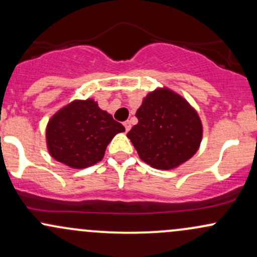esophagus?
<instances>
[{"label":"esophagus","instance_id":"34e87169","mask_svg":"<svg viewBox=\"0 0 257 257\" xmlns=\"http://www.w3.org/2000/svg\"><path fill=\"white\" fill-rule=\"evenodd\" d=\"M124 126H125V132H129V131H131V128H132V124H131V122H129V120H126V122H124Z\"/></svg>","mask_w":257,"mask_h":257}]
</instances>
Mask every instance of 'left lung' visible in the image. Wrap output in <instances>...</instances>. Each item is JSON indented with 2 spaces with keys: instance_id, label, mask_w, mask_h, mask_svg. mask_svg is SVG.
<instances>
[{
  "instance_id": "left-lung-1",
  "label": "left lung",
  "mask_w": 257,
  "mask_h": 257,
  "mask_svg": "<svg viewBox=\"0 0 257 257\" xmlns=\"http://www.w3.org/2000/svg\"><path fill=\"white\" fill-rule=\"evenodd\" d=\"M126 137L144 162L156 170L179 167L199 150L202 124L196 109L168 87H157L138 108Z\"/></svg>"
}]
</instances>
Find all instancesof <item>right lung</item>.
<instances>
[{"instance_id":"1","label":"right lung","mask_w":257,"mask_h":257,"mask_svg":"<svg viewBox=\"0 0 257 257\" xmlns=\"http://www.w3.org/2000/svg\"><path fill=\"white\" fill-rule=\"evenodd\" d=\"M125 132L94 98L74 100L50 118L46 144L50 155L70 168H86L103 159L114 135Z\"/></svg>"}]
</instances>
